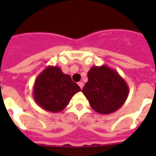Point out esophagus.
I'll return each mask as SVG.
<instances>
[{
	"label": "esophagus",
	"mask_w": 156,
	"mask_h": 156,
	"mask_svg": "<svg viewBox=\"0 0 156 156\" xmlns=\"http://www.w3.org/2000/svg\"><path fill=\"white\" fill-rule=\"evenodd\" d=\"M78 86L80 87L81 89H83V82H79V83H78Z\"/></svg>",
	"instance_id": "34e87169"
}]
</instances>
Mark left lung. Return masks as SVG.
<instances>
[{"mask_svg":"<svg viewBox=\"0 0 156 156\" xmlns=\"http://www.w3.org/2000/svg\"><path fill=\"white\" fill-rule=\"evenodd\" d=\"M82 90L90 107L98 113L110 114L121 108L129 95V87L115 69L103 65L93 66Z\"/></svg>","mask_w":156,"mask_h":156,"instance_id":"8db88e82","label":"left lung"}]
</instances>
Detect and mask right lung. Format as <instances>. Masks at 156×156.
Instances as JSON below:
<instances>
[{"instance_id": "1", "label": "right lung", "mask_w": 156, "mask_h": 156, "mask_svg": "<svg viewBox=\"0 0 156 156\" xmlns=\"http://www.w3.org/2000/svg\"><path fill=\"white\" fill-rule=\"evenodd\" d=\"M79 86L58 66H48L37 76L33 87V97L43 109L59 112L66 108L71 98L80 91Z\"/></svg>"}]
</instances>
